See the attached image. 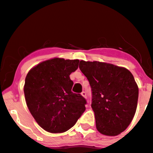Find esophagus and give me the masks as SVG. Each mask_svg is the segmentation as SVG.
<instances>
[{"label": "esophagus", "instance_id": "esophagus-1", "mask_svg": "<svg viewBox=\"0 0 153 153\" xmlns=\"http://www.w3.org/2000/svg\"><path fill=\"white\" fill-rule=\"evenodd\" d=\"M81 95H82V97H86V93L85 91H82V93H81Z\"/></svg>", "mask_w": 153, "mask_h": 153}]
</instances>
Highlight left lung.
I'll use <instances>...</instances> for the list:
<instances>
[{
	"label": "left lung",
	"instance_id": "1",
	"mask_svg": "<svg viewBox=\"0 0 153 153\" xmlns=\"http://www.w3.org/2000/svg\"><path fill=\"white\" fill-rule=\"evenodd\" d=\"M79 68L90 82L97 130L115 136L124 131L136 112L138 87L128 69L98 61L80 60Z\"/></svg>",
	"mask_w": 153,
	"mask_h": 153
}]
</instances>
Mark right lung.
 Listing matches in <instances>:
<instances>
[{
	"mask_svg": "<svg viewBox=\"0 0 153 153\" xmlns=\"http://www.w3.org/2000/svg\"><path fill=\"white\" fill-rule=\"evenodd\" d=\"M79 60L53 58L33 68L25 80L24 94L31 115L44 130L52 133L68 130L85 110L86 100L72 92L70 75Z\"/></svg>",
	"mask_w": 153,
	"mask_h": 153,
	"instance_id": "obj_1",
	"label": "right lung"
}]
</instances>
